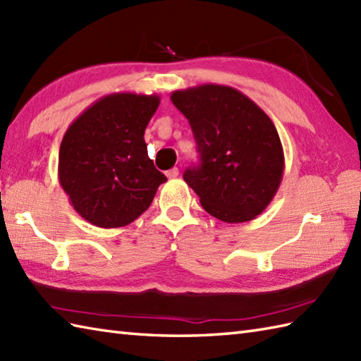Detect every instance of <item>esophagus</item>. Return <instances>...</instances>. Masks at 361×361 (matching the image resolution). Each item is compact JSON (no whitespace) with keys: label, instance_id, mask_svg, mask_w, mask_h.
Masks as SVG:
<instances>
[{"label":"esophagus","instance_id":"34e87169","mask_svg":"<svg viewBox=\"0 0 361 361\" xmlns=\"http://www.w3.org/2000/svg\"><path fill=\"white\" fill-rule=\"evenodd\" d=\"M178 173H180V171H178V167H172L171 171H167L166 172V175H167V178H176V176H178Z\"/></svg>","mask_w":361,"mask_h":361}]
</instances>
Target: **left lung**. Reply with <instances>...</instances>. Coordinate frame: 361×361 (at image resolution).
<instances>
[{"mask_svg": "<svg viewBox=\"0 0 361 361\" xmlns=\"http://www.w3.org/2000/svg\"><path fill=\"white\" fill-rule=\"evenodd\" d=\"M171 101L188 118L200 164L183 175L204 211L226 224L262 214L281 186L283 149L273 121L239 90L204 83Z\"/></svg>", "mask_w": 361, "mask_h": 361, "instance_id": "obj_1", "label": "left lung"}]
</instances>
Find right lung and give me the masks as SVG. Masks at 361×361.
<instances>
[{
  "mask_svg": "<svg viewBox=\"0 0 361 361\" xmlns=\"http://www.w3.org/2000/svg\"><path fill=\"white\" fill-rule=\"evenodd\" d=\"M158 94L113 93L75 118L59 152V181L80 217L121 228L147 211L167 178L147 155L145 127Z\"/></svg>",
  "mask_w": 361,
  "mask_h": 361,
  "instance_id": "right-lung-1",
  "label": "right lung"
}]
</instances>
